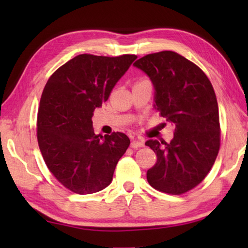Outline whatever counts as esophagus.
I'll use <instances>...</instances> for the list:
<instances>
[{
    "label": "esophagus",
    "instance_id": "esophagus-1",
    "mask_svg": "<svg viewBox=\"0 0 248 248\" xmlns=\"http://www.w3.org/2000/svg\"><path fill=\"white\" fill-rule=\"evenodd\" d=\"M144 146V141L143 140H139V139H134L131 142V148L133 149H138V148H142Z\"/></svg>",
    "mask_w": 248,
    "mask_h": 248
}]
</instances>
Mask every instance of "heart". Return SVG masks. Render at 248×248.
I'll return each mask as SVG.
<instances>
[{
	"label": "heart",
	"mask_w": 248,
	"mask_h": 248,
	"mask_svg": "<svg viewBox=\"0 0 248 248\" xmlns=\"http://www.w3.org/2000/svg\"><path fill=\"white\" fill-rule=\"evenodd\" d=\"M144 81H146V79H140V81H138L137 83H140V82H144Z\"/></svg>",
	"instance_id": "1"
}]
</instances>
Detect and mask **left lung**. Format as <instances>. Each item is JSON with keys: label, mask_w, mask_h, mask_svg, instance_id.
<instances>
[{"label": "left lung", "mask_w": 248, "mask_h": 248, "mask_svg": "<svg viewBox=\"0 0 248 248\" xmlns=\"http://www.w3.org/2000/svg\"><path fill=\"white\" fill-rule=\"evenodd\" d=\"M155 89L154 107L174 124V138L149 140L156 163L146 173L149 184L170 195H182L202 182L220 150V119L211 82L198 65L177 52L161 51L134 62Z\"/></svg>", "instance_id": "1"}]
</instances>
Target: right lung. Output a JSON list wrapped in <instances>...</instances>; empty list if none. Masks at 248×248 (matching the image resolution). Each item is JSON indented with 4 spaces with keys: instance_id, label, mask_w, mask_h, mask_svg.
<instances>
[{
    "instance_id": "1",
    "label": "right lung",
    "mask_w": 248,
    "mask_h": 248,
    "mask_svg": "<svg viewBox=\"0 0 248 248\" xmlns=\"http://www.w3.org/2000/svg\"><path fill=\"white\" fill-rule=\"evenodd\" d=\"M136 54H78L49 78L37 116V140L59 183L78 195L106 188L130 144L123 132L95 134L93 112L108 99Z\"/></svg>"
}]
</instances>
